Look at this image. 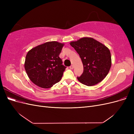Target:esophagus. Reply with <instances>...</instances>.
<instances>
[{"label":"esophagus","mask_w":134,"mask_h":134,"mask_svg":"<svg viewBox=\"0 0 134 134\" xmlns=\"http://www.w3.org/2000/svg\"><path fill=\"white\" fill-rule=\"evenodd\" d=\"M70 69H74L73 65H71L70 66Z\"/></svg>","instance_id":"34e87169"}]
</instances>
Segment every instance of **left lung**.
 <instances>
[{
	"mask_svg": "<svg viewBox=\"0 0 134 134\" xmlns=\"http://www.w3.org/2000/svg\"><path fill=\"white\" fill-rule=\"evenodd\" d=\"M79 55L83 64V72L77 77L79 82L93 86L103 80L111 66V52L108 48L92 37H82L70 42Z\"/></svg>",
	"mask_w": 134,
	"mask_h": 134,
	"instance_id": "obj_1",
	"label": "left lung"
}]
</instances>
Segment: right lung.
I'll list each match as a JSON object with an SVG mask.
<instances>
[{
  "mask_svg": "<svg viewBox=\"0 0 134 134\" xmlns=\"http://www.w3.org/2000/svg\"><path fill=\"white\" fill-rule=\"evenodd\" d=\"M57 41L47 42L27 52L25 69L32 83L42 88H50L62 79L66 67L59 54L64 46Z\"/></svg>",
  "mask_w": 134,
  "mask_h": 134,
  "instance_id": "right-lung-1",
  "label": "right lung"
}]
</instances>
